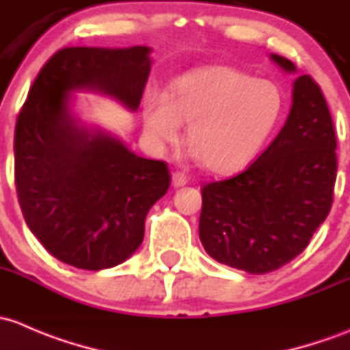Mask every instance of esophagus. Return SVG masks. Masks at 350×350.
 Listing matches in <instances>:
<instances>
[{"label": "esophagus", "instance_id": "1", "mask_svg": "<svg viewBox=\"0 0 350 350\" xmlns=\"http://www.w3.org/2000/svg\"><path fill=\"white\" fill-rule=\"evenodd\" d=\"M187 182H189V178H187V175L180 174V172H175V174L172 175V183H174L175 189H178V187L187 185Z\"/></svg>", "mask_w": 350, "mask_h": 350}]
</instances>
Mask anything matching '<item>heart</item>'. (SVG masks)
<instances>
[{"label":"heart","instance_id":"heart-1","mask_svg":"<svg viewBox=\"0 0 350 350\" xmlns=\"http://www.w3.org/2000/svg\"><path fill=\"white\" fill-rule=\"evenodd\" d=\"M284 113L278 84L239 68L208 66L175 79L170 94L150 89L143 128L157 145L176 142L182 122L192 153L214 174H230L269 142Z\"/></svg>","mask_w":350,"mask_h":350}]
</instances>
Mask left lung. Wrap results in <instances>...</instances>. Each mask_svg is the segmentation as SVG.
Segmentation results:
<instances>
[{
  "label": "left lung",
  "instance_id": "1",
  "mask_svg": "<svg viewBox=\"0 0 350 350\" xmlns=\"http://www.w3.org/2000/svg\"><path fill=\"white\" fill-rule=\"evenodd\" d=\"M269 59L297 72L284 57ZM336 148L325 97L310 75H300L290 114L271 145L239 175L202 189L199 236L207 254L251 275L297 258L332 207Z\"/></svg>",
  "mask_w": 350,
  "mask_h": 350
}]
</instances>
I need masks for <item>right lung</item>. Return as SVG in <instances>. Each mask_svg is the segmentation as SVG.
<instances>
[{
	"label": "right lung",
	"mask_w": 350,
	"mask_h": 350,
	"mask_svg": "<svg viewBox=\"0 0 350 350\" xmlns=\"http://www.w3.org/2000/svg\"><path fill=\"white\" fill-rule=\"evenodd\" d=\"M150 46L59 50L35 79L14 128V182L27 226L46 251L89 271L129 258L146 214L167 193L165 161L135 154L111 133L79 120L74 92L139 107Z\"/></svg>",
	"instance_id": "1"
}]
</instances>
